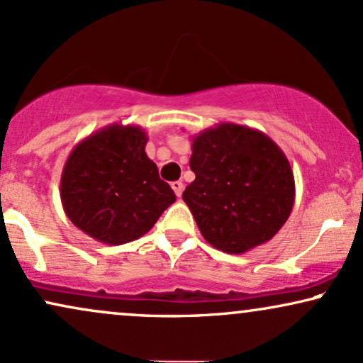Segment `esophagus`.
I'll use <instances>...</instances> for the list:
<instances>
[{"instance_id": "esophagus-1", "label": "esophagus", "mask_w": 363, "mask_h": 363, "mask_svg": "<svg viewBox=\"0 0 363 363\" xmlns=\"http://www.w3.org/2000/svg\"><path fill=\"white\" fill-rule=\"evenodd\" d=\"M172 189H173L174 194H177L178 199H180L182 194H183V183L182 182H173L172 183Z\"/></svg>"}]
</instances>
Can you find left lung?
<instances>
[{"instance_id":"obj_1","label":"left lung","mask_w":363,"mask_h":363,"mask_svg":"<svg viewBox=\"0 0 363 363\" xmlns=\"http://www.w3.org/2000/svg\"><path fill=\"white\" fill-rule=\"evenodd\" d=\"M195 180L183 191L203 239L227 254L271 240L291 216L294 174L267 134L218 123L191 138Z\"/></svg>"}]
</instances>
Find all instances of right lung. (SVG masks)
<instances>
[{
	"label": "right lung",
	"mask_w": 363,
	"mask_h": 363,
	"mask_svg": "<svg viewBox=\"0 0 363 363\" xmlns=\"http://www.w3.org/2000/svg\"><path fill=\"white\" fill-rule=\"evenodd\" d=\"M147 134L136 124L113 123L79 141L60 177L65 216L107 245L140 239L177 196L147 158Z\"/></svg>",
	"instance_id": "right-lung-1"
}]
</instances>
